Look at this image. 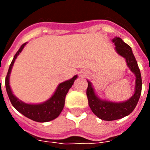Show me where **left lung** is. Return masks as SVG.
<instances>
[{
	"instance_id": "1",
	"label": "left lung",
	"mask_w": 150,
	"mask_h": 150,
	"mask_svg": "<svg viewBox=\"0 0 150 150\" xmlns=\"http://www.w3.org/2000/svg\"><path fill=\"white\" fill-rule=\"evenodd\" d=\"M112 42H114V45L116 46V52L125 59L130 71L135 75L136 86L135 92L130 99L125 102L115 103L100 99L95 93L94 88H92L91 82L88 81L87 96L89 107L91 108L92 112L100 119L108 121L123 118L129 115L134 110L141 96L142 86L141 71L135 57L132 54L131 47L123 42L120 38L115 37V38L112 39Z\"/></svg>"
}]
</instances>
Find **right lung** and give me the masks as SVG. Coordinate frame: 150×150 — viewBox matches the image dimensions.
Returning <instances> with one entry per match:
<instances>
[{
  "mask_svg": "<svg viewBox=\"0 0 150 150\" xmlns=\"http://www.w3.org/2000/svg\"><path fill=\"white\" fill-rule=\"evenodd\" d=\"M26 42L21 45L20 49L16 53L11 64L9 66L8 73L5 78V88H6L7 94H8L12 105L22 115L37 122H48L57 118L62 111V108L64 107V104H65L66 95L67 94L69 89L71 88L75 80L77 79V75H75L73 78L67 81L61 83L58 86L55 92L54 93L52 96L44 103L39 104H29L18 100V98L13 94L11 91V88L9 86V76H10L12 67L13 66L15 59H17L18 54L21 52Z\"/></svg>",
  "mask_w": 150,
  "mask_h": 150,
  "instance_id": "add662e5",
  "label": "right lung"
}]
</instances>
